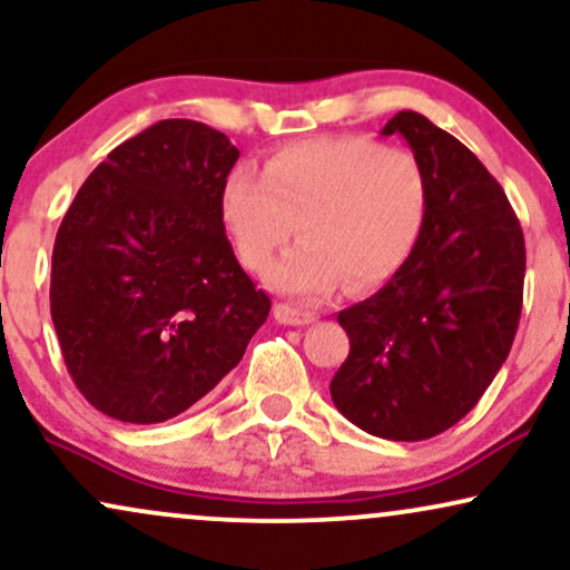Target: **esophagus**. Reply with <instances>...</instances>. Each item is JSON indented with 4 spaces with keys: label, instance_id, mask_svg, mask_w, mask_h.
<instances>
[{
    "label": "esophagus",
    "instance_id": "obj_1",
    "mask_svg": "<svg viewBox=\"0 0 570 570\" xmlns=\"http://www.w3.org/2000/svg\"><path fill=\"white\" fill-rule=\"evenodd\" d=\"M273 313H276L278 324H286V326H307V324H313V321H315L313 313L299 311V307H292L286 303H278L276 311H273Z\"/></svg>",
    "mask_w": 570,
    "mask_h": 570
}]
</instances>
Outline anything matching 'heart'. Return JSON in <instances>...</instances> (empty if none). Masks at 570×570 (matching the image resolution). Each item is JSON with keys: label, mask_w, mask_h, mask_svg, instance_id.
Wrapping results in <instances>:
<instances>
[{"label": "heart", "mask_w": 570, "mask_h": 570, "mask_svg": "<svg viewBox=\"0 0 570 570\" xmlns=\"http://www.w3.org/2000/svg\"><path fill=\"white\" fill-rule=\"evenodd\" d=\"M428 173L406 148L368 137H311L273 150L257 169L238 164L219 190L233 249L255 273L303 236L271 281L299 303L345 289L366 294L393 278L428 219Z\"/></svg>", "instance_id": "obj_1"}]
</instances>
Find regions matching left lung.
<instances>
[{"instance_id": "obj_1", "label": "left lung", "mask_w": 570, "mask_h": 570, "mask_svg": "<svg viewBox=\"0 0 570 570\" xmlns=\"http://www.w3.org/2000/svg\"><path fill=\"white\" fill-rule=\"evenodd\" d=\"M393 132L428 173V219L401 271L340 311L351 355L328 390L366 433L428 441L481 401L510 355L525 242L502 185L454 135L416 111L395 114L382 129Z\"/></svg>"}]
</instances>
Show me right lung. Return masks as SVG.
Returning a JSON list of instances; mask_svg holds the SVG:
<instances>
[{"mask_svg":"<svg viewBox=\"0 0 570 570\" xmlns=\"http://www.w3.org/2000/svg\"><path fill=\"white\" fill-rule=\"evenodd\" d=\"M238 148L164 119L116 146L68 207L50 313L79 393L106 416L156 424L244 358L271 297L238 265L219 190Z\"/></svg>","mask_w":570,"mask_h":570,"instance_id":"obj_1","label":"right lung"}]
</instances>
